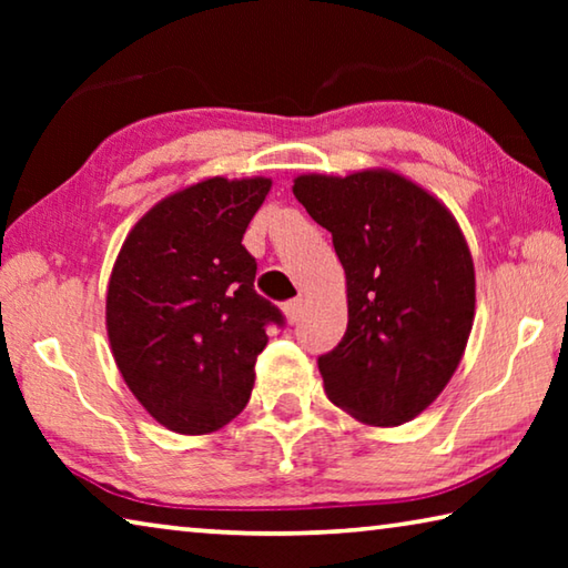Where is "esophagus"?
<instances>
[{"label":"esophagus","mask_w":568,"mask_h":568,"mask_svg":"<svg viewBox=\"0 0 568 568\" xmlns=\"http://www.w3.org/2000/svg\"><path fill=\"white\" fill-rule=\"evenodd\" d=\"M283 313H285L287 323H297V321H301V313H303V301H301V297H293V301H287V303L283 305Z\"/></svg>","instance_id":"obj_1"}]
</instances>
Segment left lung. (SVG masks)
Instances as JSON below:
<instances>
[{"label":"left lung","mask_w":568,"mask_h":568,"mask_svg":"<svg viewBox=\"0 0 568 568\" xmlns=\"http://www.w3.org/2000/svg\"><path fill=\"white\" fill-rule=\"evenodd\" d=\"M293 192L333 235L348 281V328L318 358L325 393L373 426L416 418L454 376L474 325V261L454 215L383 170L301 175Z\"/></svg>","instance_id":"8db88e82"}]
</instances>
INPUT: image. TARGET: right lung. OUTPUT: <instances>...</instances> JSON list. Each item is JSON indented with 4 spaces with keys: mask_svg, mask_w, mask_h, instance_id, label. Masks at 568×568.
<instances>
[{
    "mask_svg": "<svg viewBox=\"0 0 568 568\" xmlns=\"http://www.w3.org/2000/svg\"><path fill=\"white\" fill-rule=\"evenodd\" d=\"M271 180L197 182L132 227L108 291V333L124 383L162 426L210 434L247 406L267 325L243 245Z\"/></svg>",
    "mask_w": 568,
    "mask_h": 568,
    "instance_id": "right-lung-1",
    "label": "right lung"
}]
</instances>
